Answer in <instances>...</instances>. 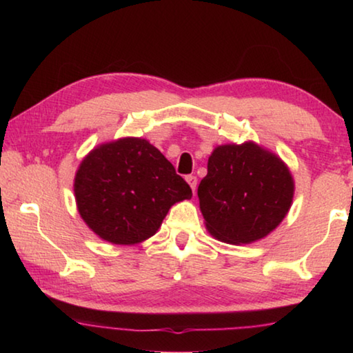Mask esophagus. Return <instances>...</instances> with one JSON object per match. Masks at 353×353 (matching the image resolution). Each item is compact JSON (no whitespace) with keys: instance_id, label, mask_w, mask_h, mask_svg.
I'll return each instance as SVG.
<instances>
[{"instance_id":"1","label":"esophagus","mask_w":353,"mask_h":353,"mask_svg":"<svg viewBox=\"0 0 353 353\" xmlns=\"http://www.w3.org/2000/svg\"><path fill=\"white\" fill-rule=\"evenodd\" d=\"M185 179H187V182H188V185L191 187V190H193V193H196V185H198V177L193 176V174H190V176H187Z\"/></svg>"}]
</instances>
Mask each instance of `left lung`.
<instances>
[{
	"label": "left lung",
	"mask_w": 353,
	"mask_h": 353,
	"mask_svg": "<svg viewBox=\"0 0 353 353\" xmlns=\"http://www.w3.org/2000/svg\"><path fill=\"white\" fill-rule=\"evenodd\" d=\"M294 182L285 163L254 143L224 145L208 159L198 188L210 234L230 244L260 240L288 213Z\"/></svg>",
	"instance_id": "obj_1"
}]
</instances>
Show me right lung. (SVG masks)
<instances>
[{
  "label": "right lung",
  "mask_w": 353,
  "mask_h": 353,
  "mask_svg": "<svg viewBox=\"0 0 353 353\" xmlns=\"http://www.w3.org/2000/svg\"><path fill=\"white\" fill-rule=\"evenodd\" d=\"M74 194L82 219L94 234L113 244H135L152 236L171 205L193 193L151 143L121 139L83 159Z\"/></svg>",
  "instance_id": "obj_1"
}]
</instances>
